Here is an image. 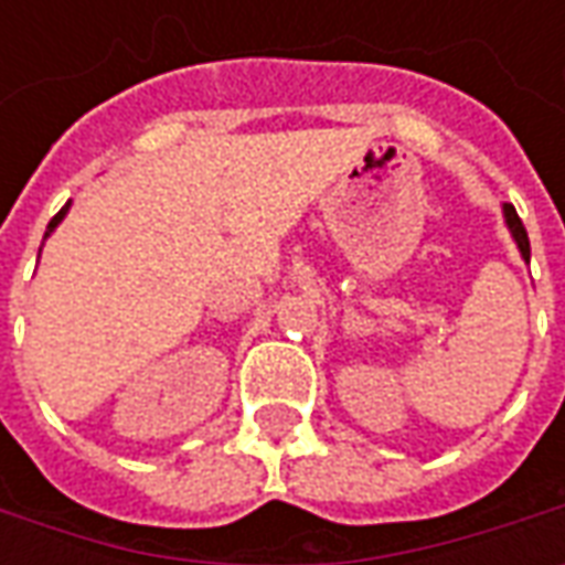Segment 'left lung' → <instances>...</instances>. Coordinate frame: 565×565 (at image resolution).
I'll use <instances>...</instances> for the list:
<instances>
[{"label":"left lung","instance_id":"obj_1","mask_svg":"<svg viewBox=\"0 0 565 565\" xmlns=\"http://www.w3.org/2000/svg\"><path fill=\"white\" fill-rule=\"evenodd\" d=\"M502 217H505V226H509L511 238H514V245H518V250H521V257L530 263V238H526V230H523L521 217H518V211H514V205H502Z\"/></svg>","mask_w":565,"mask_h":565}]
</instances>
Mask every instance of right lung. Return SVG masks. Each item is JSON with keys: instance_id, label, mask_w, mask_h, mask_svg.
I'll list each match as a JSON object with an SVG mask.
<instances>
[{"instance_id": "obj_1", "label": "right lung", "mask_w": 565, "mask_h": 565, "mask_svg": "<svg viewBox=\"0 0 565 565\" xmlns=\"http://www.w3.org/2000/svg\"><path fill=\"white\" fill-rule=\"evenodd\" d=\"M68 209H72V202H66V205H63V209H60V214H56L54 221L47 223V233H44V238H47V235L54 233V230H56V226H60V223L66 221V214H68Z\"/></svg>"}]
</instances>
